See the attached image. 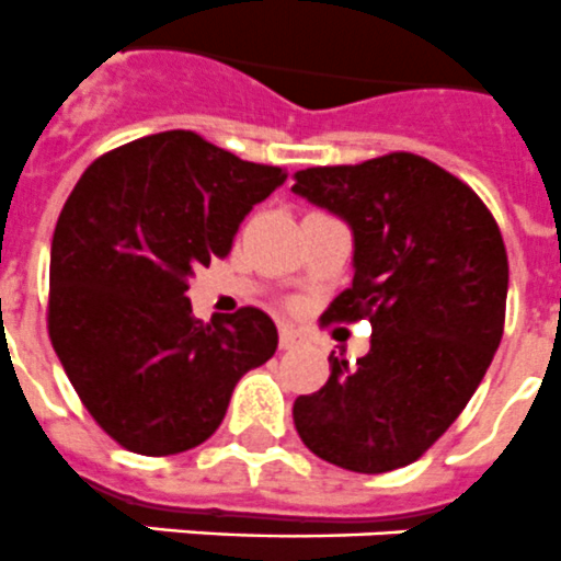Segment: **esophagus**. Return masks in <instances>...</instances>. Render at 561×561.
Listing matches in <instances>:
<instances>
[{"instance_id":"obj_1","label":"esophagus","mask_w":561,"mask_h":561,"mask_svg":"<svg viewBox=\"0 0 561 561\" xmlns=\"http://www.w3.org/2000/svg\"><path fill=\"white\" fill-rule=\"evenodd\" d=\"M304 337L300 332H295L291 327H280V350H295Z\"/></svg>"}]
</instances>
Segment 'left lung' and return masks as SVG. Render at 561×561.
I'll return each instance as SVG.
<instances>
[{
    "instance_id": "1",
    "label": "left lung",
    "mask_w": 561,
    "mask_h": 561,
    "mask_svg": "<svg viewBox=\"0 0 561 561\" xmlns=\"http://www.w3.org/2000/svg\"><path fill=\"white\" fill-rule=\"evenodd\" d=\"M291 192L353 226V286L321 321L373 327L355 367L330 355V381L295 401V430L353 473L413 465L461 415L502 341L496 217L465 180L410 151L295 171Z\"/></svg>"
}]
</instances>
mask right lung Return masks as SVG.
Listing matches in <instances>:
<instances>
[{"label": "right lung", "mask_w": 561, "mask_h": 561, "mask_svg": "<svg viewBox=\"0 0 561 561\" xmlns=\"http://www.w3.org/2000/svg\"><path fill=\"white\" fill-rule=\"evenodd\" d=\"M286 171L194 131H160L96 157L50 243L48 335L68 381L119 447L174 456L206 442L231 390L275 355L270 314L194 321L188 275L231 252L240 220Z\"/></svg>", "instance_id": "add662e5"}]
</instances>
